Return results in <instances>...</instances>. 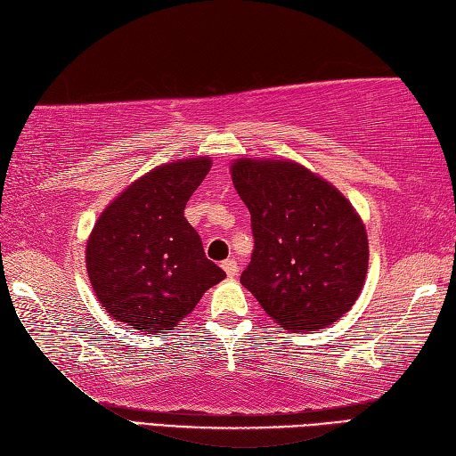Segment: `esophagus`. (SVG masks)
Here are the masks:
<instances>
[{"instance_id":"esophagus-1","label":"esophagus","mask_w":456,"mask_h":456,"mask_svg":"<svg viewBox=\"0 0 456 456\" xmlns=\"http://www.w3.org/2000/svg\"><path fill=\"white\" fill-rule=\"evenodd\" d=\"M221 268L225 270V274H227L229 278H235V276H237V273H239V266H237V260H235V258H227V260H223V263H221Z\"/></svg>"}]
</instances>
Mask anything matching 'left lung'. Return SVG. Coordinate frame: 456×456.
Listing matches in <instances>:
<instances>
[{
	"label": "left lung",
	"mask_w": 456,
	"mask_h": 456,
	"mask_svg": "<svg viewBox=\"0 0 456 456\" xmlns=\"http://www.w3.org/2000/svg\"><path fill=\"white\" fill-rule=\"evenodd\" d=\"M231 178L255 237L240 284L288 331L323 329L343 317L368 270L366 229L351 201L288 159H237Z\"/></svg>",
	"instance_id": "left-lung-1"
}]
</instances>
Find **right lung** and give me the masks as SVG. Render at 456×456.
Instances as JSON below:
<instances>
[{"label":"right lung","instance_id":"add662e5","mask_svg":"<svg viewBox=\"0 0 456 456\" xmlns=\"http://www.w3.org/2000/svg\"><path fill=\"white\" fill-rule=\"evenodd\" d=\"M211 164V157L160 164L125 188L95 221L86 268L95 297L115 322L167 333L225 278L183 217Z\"/></svg>","mask_w":456,"mask_h":456}]
</instances>
